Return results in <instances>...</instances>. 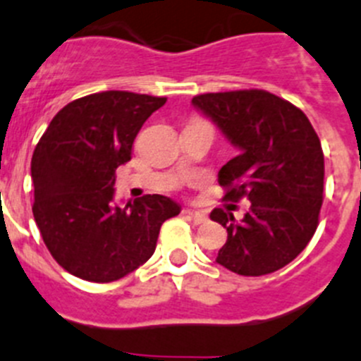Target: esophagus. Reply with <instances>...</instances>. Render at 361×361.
Listing matches in <instances>:
<instances>
[{"instance_id":"obj_1","label":"esophagus","mask_w":361,"mask_h":361,"mask_svg":"<svg viewBox=\"0 0 361 361\" xmlns=\"http://www.w3.org/2000/svg\"><path fill=\"white\" fill-rule=\"evenodd\" d=\"M185 215H188V217L192 219V221L196 222V224H203V222L208 221L207 215L203 214V212H194V210H183Z\"/></svg>"}]
</instances>
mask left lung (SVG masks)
Segmentation results:
<instances>
[{"instance_id": "1", "label": "left lung", "mask_w": 361, "mask_h": 361, "mask_svg": "<svg viewBox=\"0 0 361 361\" xmlns=\"http://www.w3.org/2000/svg\"><path fill=\"white\" fill-rule=\"evenodd\" d=\"M192 104L238 147L219 171L224 201H251L242 222L222 208L210 214L228 231L217 264L240 276L285 267L319 226L324 154L312 123L298 106L258 89L200 94Z\"/></svg>"}]
</instances>
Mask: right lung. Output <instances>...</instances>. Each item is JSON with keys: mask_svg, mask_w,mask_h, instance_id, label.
Segmentation results:
<instances>
[{"mask_svg": "<svg viewBox=\"0 0 361 361\" xmlns=\"http://www.w3.org/2000/svg\"><path fill=\"white\" fill-rule=\"evenodd\" d=\"M167 97L106 90L66 104L32 157L33 217L60 267L110 283L151 258L158 233L180 204L158 194L114 207L116 169L131 160L133 140Z\"/></svg>", "mask_w": 361, "mask_h": 361, "instance_id": "right-lung-1", "label": "right lung"}]
</instances>
